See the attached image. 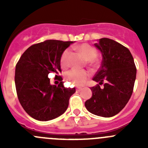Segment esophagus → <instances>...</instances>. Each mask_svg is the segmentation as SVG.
I'll use <instances>...</instances> for the list:
<instances>
[{"label":"esophagus","instance_id":"1","mask_svg":"<svg viewBox=\"0 0 148 148\" xmlns=\"http://www.w3.org/2000/svg\"><path fill=\"white\" fill-rule=\"evenodd\" d=\"M82 89V87H77V92H80V91H81Z\"/></svg>","mask_w":148,"mask_h":148}]
</instances>
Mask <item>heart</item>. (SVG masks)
I'll return each instance as SVG.
<instances>
[{
  "instance_id": "1",
  "label": "heart",
  "mask_w": 148,
  "mask_h": 148,
  "mask_svg": "<svg viewBox=\"0 0 148 148\" xmlns=\"http://www.w3.org/2000/svg\"><path fill=\"white\" fill-rule=\"evenodd\" d=\"M77 49L83 55L86 60L89 61V65L94 67L97 66L99 64V62L96 59L97 56V51L95 47L90 44L84 43L77 46ZM69 49H65L62 53L60 59V63L62 68L66 69L69 66ZM89 75H90L89 72L86 70L79 71V70L71 69L66 73L65 78L68 81L76 85H83L89 77Z\"/></svg>"
}]
</instances>
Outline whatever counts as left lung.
I'll use <instances>...</instances> for the list:
<instances>
[{
    "label": "left lung",
    "mask_w": 148,
    "mask_h": 148,
    "mask_svg": "<svg viewBox=\"0 0 148 148\" xmlns=\"http://www.w3.org/2000/svg\"><path fill=\"white\" fill-rule=\"evenodd\" d=\"M95 46L102 54L101 67L91 87L92 96L84 103L89 112L103 117L116 115L125 107L133 92L137 69L127 48L110 38H102ZM104 84L102 88L100 85Z\"/></svg>",
    "instance_id": "left-lung-1"
}]
</instances>
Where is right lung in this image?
I'll return each mask as SVG.
<instances>
[{"mask_svg":"<svg viewBox=\"0 0 148 148\" xmlns=\"http://www.w3.org/2000/svg\"><path fill=\"white\" fill-rule=\"evenodd\" d=\"M73 41L46 40L28 48L16 66L15 84L18 100L31 117L39 121L53 120L65 112L75 88H66L62 77L60 59ZM56 74L60 82L51 85L49 73Z\"/></svg>","mask_w":148,"mask_h":148,"instance_id":"add662e5","label":"right lung"}]
</instances>
